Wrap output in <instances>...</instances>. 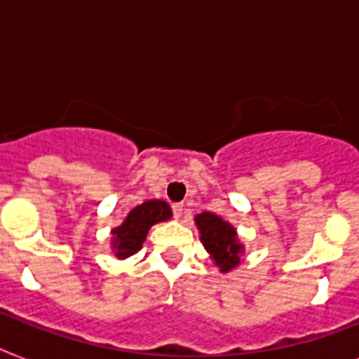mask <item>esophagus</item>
Here are the masks:
<instances>
[{"instance_id": "34e87169", "label": "esophagus", "mask_w": 359, "mask_h": 359, "mask_svg": "<svg viewBox=\"0 0 359 359\" xmlns=\"http://www.w3.org/2000/svg\"><path fill=\"white\" fill-rule=\"evenodd\" d=\"M182 210H184L182 203H175L173 204V215H175V219H180V217H182Z\"/></svg>"}]
</instances>
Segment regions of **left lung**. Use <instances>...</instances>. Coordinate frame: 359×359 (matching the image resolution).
<instances>
[{
	"label": "left lung",
	"mask_w": 359,
	"mask_h": 359,
	"mask_svg": "<svg viewBox=\"0 0 359 359\" xmlns=\"http://www.w3.org/2000/svg\"><path fill=\"white\" fill-rule=\"evenodd\" d=\"M195 226L201 233V243L219 272H231L245 261V245L241 243L236 228L222 217L212 212L197 213Z\"/></svg>",
	"instance_id": "left-lung-1"
}]
</instances>
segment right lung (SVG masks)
<instances>
[{
	"mask_svg": "<svg viewBox=\"0 0 359 359\" xmlns=\"http://www.w3.org/2000/svg\"><path fill=\"white\" fill-rule=\"evenodd\" d=\"M173 217L170 204L165 201L151 198L146 203L138 204L128 213L123 222L111 230V250L118 259H128L142 248L147 231L153 224L170 221Z\"/></svg>",
	"mask_w": 359,
	"mask_h": 359,
	"instance_id": "obj_1",
	"label": "right lung"
}]
</instances>
